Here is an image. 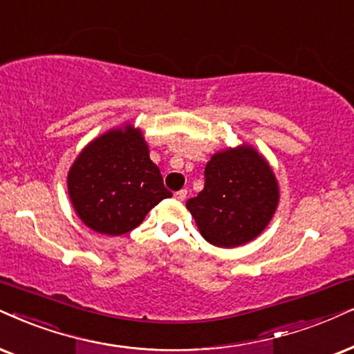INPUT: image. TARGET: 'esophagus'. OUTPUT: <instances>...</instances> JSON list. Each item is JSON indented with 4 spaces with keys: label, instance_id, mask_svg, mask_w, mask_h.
<instances>
[{
    "label": "esophagus",
    "instance_id": "34e87169",
    "mask_svg": "<svg viewBox=\"0 0 354 354\" xmlns=\"http://www.w3.org/2000/svg\"><path fill=\"white\" fill-rule=\"evenodd\" d=\"M186 194H187L186 189L176 191V192H174V198H176L178 201H185V199H186Z\"/></svg>",
    "mask_w": 354,
    "mask_h": 354
}]
</instances>
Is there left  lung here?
I'll return each mask as SVG.
<instances>
[{
  "label": "left lung",
  "mask_w": 354,
  "mask_h": 354,
  "mask_svg": "<svg viewBox=\"0 0 354 354\" xmlns=\"http://www.w3.org/2000/svg\"><path fill=\"white\" fill-rule=\"evenodd\" d=\"M204 189L186 203L210 245L235 248L257 239L274 216L279 186L268 160L241 144L210 156Z\"/></svg>",
  "instance_id": "left-lung-1"
}]
</instances>
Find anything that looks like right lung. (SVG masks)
Returning <instances> with one entry per match:
<instances>
[{"label":"right lung","instance_id":"add662e5","mask_svg":"<svg viewBox=\"0 0 354 354\" xmlns=\"http://www.w3.org/2000/svg\"><path fill=\"white\" fill-rule=\"evenodd\" d=\"M68 196L84 225L102 235H124L150 209L171 196L150 160L138 127L111 129L80 151L66 176Z\"/></svg>","mask_w":354,"mask_h":354}]
</instances>
